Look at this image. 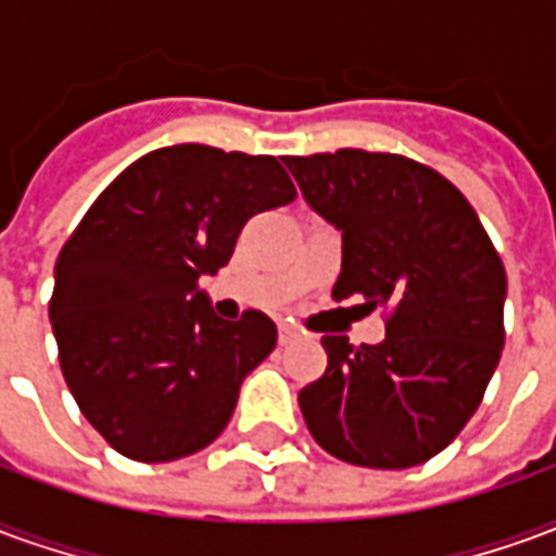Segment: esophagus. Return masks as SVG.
I'll return each instance as SVG.
<instances>
[{
    "label": "esophagus",
    "instance_id": "1",
    "mask_svg": "<svg viewBox=\"0 0 556 556\" xmlns=\"http://www.w3.org/2000/svg\"><path fill=\"white\" fill-rule=\"evenodd\" d=\"M294 337H298V327H291V325H286V321H282V325H279V342L286 345V342H291Z\"/></svg>",
    "mask_w": 556,
    "mask_h": 556
}]
</instances>
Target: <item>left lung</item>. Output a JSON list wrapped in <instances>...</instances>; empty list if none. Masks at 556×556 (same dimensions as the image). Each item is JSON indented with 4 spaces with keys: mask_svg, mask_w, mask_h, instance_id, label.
<instances>
[{
    "mask_svg": "<svg viewBox=\"0 0 556 556\" xmlns=\"http://www.w3.org/2000/svg\"><path fill=\"white\" fill-rule=\"evenodd\" d=\"M282 163L342 231L333 298L390 313L378 345L321 337L327 369L298 396L306 429L349 465H422L465 429L501 363V255L465 195L417 160L339 148Z\"/></svg>",
    "mask_w": 556,
    "mask_h": 556,
    "instance_id": "8db88e82",
    "label": "left lung"
}]
</instances>
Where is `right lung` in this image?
Here are the masks:
<instances>
[{"label": "right lung", "mask_w": 556, "mask_h": 556, "mask_svg": "<svg viewBox=\"0 0 556 556\" xmlns=\"http://www.w3.org/2000/svg\"><path fill=\"white\" fill-rule=\"evenodd\" d=\"M294 195L277 157L184 142L130 163L79 219L50 325L67 390L113 450L175 462L226 429L277 325L258 309L223 321L199 277L229 265L247 219Z\"/></svg>", "instance_id": "1"}]
</instances>
